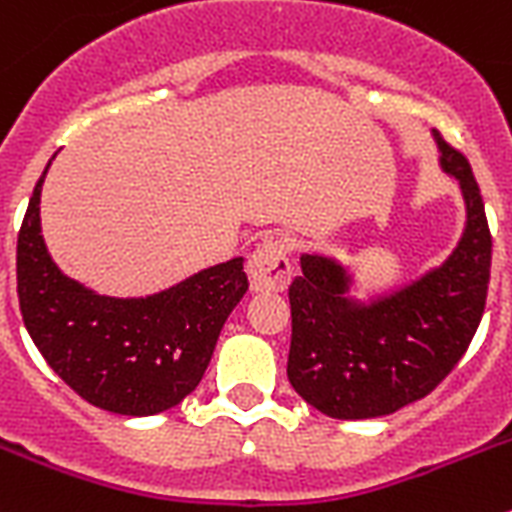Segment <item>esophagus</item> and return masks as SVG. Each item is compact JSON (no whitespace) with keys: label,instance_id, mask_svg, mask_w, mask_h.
<instances>
[{"label":"esophagus","instance_id":"1","mask_svg":"<svg viewBox=\"0 0 512 512\" xmlns=\"http://www.w3.org/2000/svg\"><path fill=\"white\" fill-rule=\"evenodd\" d=\"M248 279L253 292H282L292 279V261L284 241H266L248 259Z\"/></svg>","mask_w":512,"mask_h":512}]
</instances>
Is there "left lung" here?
I'll return each mask as SVG.
<instances>
[{"label":"left lung","instance_id":"1","mask_svg":"<svg viewBox=\"0 0 512 512\" xmlns=\"http://www.w3.org/2000/svg\"><path fill=\"white\" fill-rule=\"evenodd\" d=\"M438 166L459 182L467 220L454 251L420 277L366 300L336 256L305 251L289 284L287 377L328 418L366 420L423 400L459 364L482 320L492 238L472 166L433 130Z\"/></svg>","mask_w":512,"mask_h":512}]
</instances>
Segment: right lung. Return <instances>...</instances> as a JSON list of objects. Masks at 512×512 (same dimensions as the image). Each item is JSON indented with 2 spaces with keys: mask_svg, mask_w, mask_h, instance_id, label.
Returning <instances> with one entry per match:
<instances>
[{
  "mask_svg": "<svg viewBox=\"0 0 512 512\" xmlns=\"http://www.w3.org/2000/svg\"><path fill=\"white\" fill-rule=\"evenodd\" d=\"M51 161L17 235L27 333L53 372L94 408L133 418L164 413L197 390L225 320L246 295L243 256L146 297L99 295L66 277L45 248L40 192Z\"/></svg>",
  "mask_w": 512,
  "mask_h": 512,
  "instance_id": "obj_1",
  "label": "right lung"
}]
</instances>
